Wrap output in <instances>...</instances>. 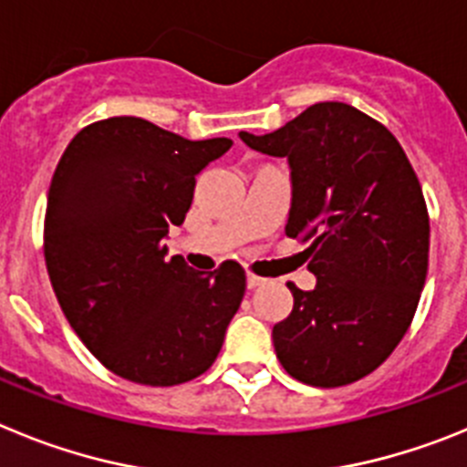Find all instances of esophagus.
<instances>
[{
  "label": "esophagus",
  "mask_w": 467,
  "mask_h": 467,
  "mask_svg": "<svg viewBox=\"0 0 467 467\" xmlns=\"http://www.w3.org/2000/svg\"><path fill=\"white\" fill-rule=\"evenodd\" d=\"M245 280H247V287H250V290H254V287H259V285L266 283V278H262V275L250 274V271H247V274H245Z\"/></svg>",
  "instance_id": "34e87169"
}]
</instances>
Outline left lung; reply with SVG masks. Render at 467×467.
Here are the masks:
<instances>
[{
    "instance_id": "8db88e82",
    "label": "left lung",
    "mask_w": 467,
    "mask_h": 467,
    "mask_svg": "<svg viewBox=\"0 0 467 467\" xmlns=\"http://www.w3.org/2000/svg\"><path fill=\"white\" fill-rule=\"evenodd\" d=\"M290 163L285 234L311 243L317 285L274 325L285 372L337 388L374 372L402 341L426 285L431 222L419 177L386 126L344 102H317L266 135L238 133Z\"/></svg>"
}]
</instances>
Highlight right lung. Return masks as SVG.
I'll return each instance as SVG.
<instances>
[{
    "instance_id": "add662e5",
    "label": "right lung",
    "mask_w": 467,
    "mask_h": 467,
    "mask_svg": "<svg viewBox=\"0 0 467 467\" xmlns=\"http://www.w3.org/2000/svg\"><path fill=\"white\" fill-rule=\"evenodd\" d=\"M231 144L111 117L74 135L53 172L48 278L86 348L121 379L177 386L222 350L245 271L236 262L196 271L180 254L168 259L163 238L184 222L198 172Z\"/></svg>"
}]
</instances>
